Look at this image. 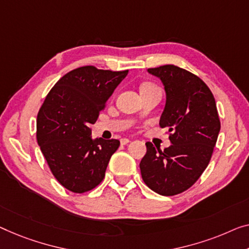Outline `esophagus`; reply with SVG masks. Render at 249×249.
I'll list each match as a JSON object with an SVG mask.
<instances>
[{
	"instance_id": "34e87169",
	"label": "esophagus",
	"mask_w": 249,
	"mask_h": 249,
	"mask_svg": "<svg viewBox=\"0 0 249 249\" xmlns=\"http://www.w3.org/2000/svg\"><path fill=\"white\" fill-rule=\"evenodd\" d=\"M129 142H131V141H129L128 139H122V140H121V144H122V145H126V144H128Z\"/></svg>"
}]
</instances>
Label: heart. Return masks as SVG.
Returning <instances> with one entry per match:
<instances>
[{
    "label": "heart",
    "mask_w": 249,
    "mask_h": 249,
    "mask_svg": "<svg viewBox=\"0 0 249 249\" xmlns=\"http://www.w3.org/2000/svg\"><path fill=\"white\" fill-rule=\"evenodd\" d=\"M148 87H153V85H152V84H144L142 86V88H148Z\"/></svg>",
    "instance_id": "1"
}]
</instances>
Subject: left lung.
Returning <instances> with one entry per match:
<instances>
[{
    "mask_svg": "<svg viewBox=\"0 0 249 249\" xmlns=\"http://www.w3.org/2000/svg\"><path fill=\"white\" fill-rule=\"evenodd\" d=\"M147 71L160 78L164 86L166 101L160 126L172 132V145L161 151L145 143L141 174L151 190L174 196L195 184L209 164L220 121L213 92L198 76L174 65Z\"/></svg>",
    "mask_w": 249,
    "mask_h": 249,
    "instance_id": "8db88e82",
    "label": "left lung"
}]
</instances>
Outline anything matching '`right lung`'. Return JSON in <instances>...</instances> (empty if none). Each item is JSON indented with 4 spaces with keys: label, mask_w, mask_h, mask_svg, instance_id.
Masks as SVG:
<instances>
[{
    "label": "right lung",
    "mask_w": 249,
    "mask_h": 249,
    "mask_svg": "<svg viewBox=\"0 0 249 249\" xmlns=\"http://www.w3.org/2000/svg\"><path fill=\"white\" fill-rule=\"evenodd\" d=\"M128 70L112 71L85 66L57 81L36 117V141L58 182L75 194L102 182L118 140L91 139L108 98Z\"/></svg>",
    "instance_id": "add662e5"
}]
</instances>
